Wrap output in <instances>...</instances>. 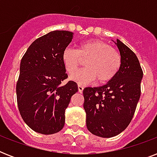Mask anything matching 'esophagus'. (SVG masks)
<instances>
[{
	"mask_svg": "<svg viewBox=\"0 0 157 157\" xmlns=\"http://www.w3.org/2000/svg\"><path fill=\"white\" fill-rule=\"evenodd\" d=\"M83 90H84V87L81 85H78V91L80 93H82L83 92Z\"/></svg>",
	"mask_w": 157,
	"mask_h": 157,
	"instance_id": "1",
	"label": "esophagus"
}]
</instances>
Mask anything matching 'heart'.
Segmentation results:
<instances>
[{
    "mask_svg": "<svg viewBox=\"0 0 157 157\" xmlns=\"http://www.w3.org/2000/svg\"><path fill=\"white\" fill-rule=\"evenodd\" d=\"M86 67L71 76L72 81L85 83L96 80L105 84L117 76L121 65V56L115 48L100 40H89L77 48L67 47L62 54V62L67 73L71 74L85 61Z\"/></svg>",
    "mask_w": 157,
    "mask_h": 157,
    "instance_id": "1",
    "label": "heart"
}]
</instances>
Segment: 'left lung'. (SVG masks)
<instances>
[{"label": "left lung", "mask_w": 157, "mask_h": 157, "mask_svg": "<svg viewBox=\"0 0 157 157\" xmlns=\"http://www.w3.org/2000/svg\"><path fill=\"white\" fill-rule=\"evenodd\" d=\"M116 44L121 56L117 76L105 86L83 90L87 129L102 138H112L126 129L141 94L144 73L136 54L118 39Z\"/></svg>", "instance_id": "left-lung-1"}]
</instances>
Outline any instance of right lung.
Instances as JSON below:
<instances>
[{"label":"right lung","mask_w":157,"mask_h":157,"mask_svg":"<svg viewBox=\"0 0 157 157\" xmlns=\"http://www.w3.org/2000/svg\"><path fill=\"white\" fill-rule=\"evenodd\" d=\"M68 31H53L37 38L22 58L16 85L18 111L34 131L52 134L64 126L65 110L78 91L75 81L62 82L67 74L62 54L72 40Z\"/></svg>","instance_id":"add662e5"}]
</instances>
